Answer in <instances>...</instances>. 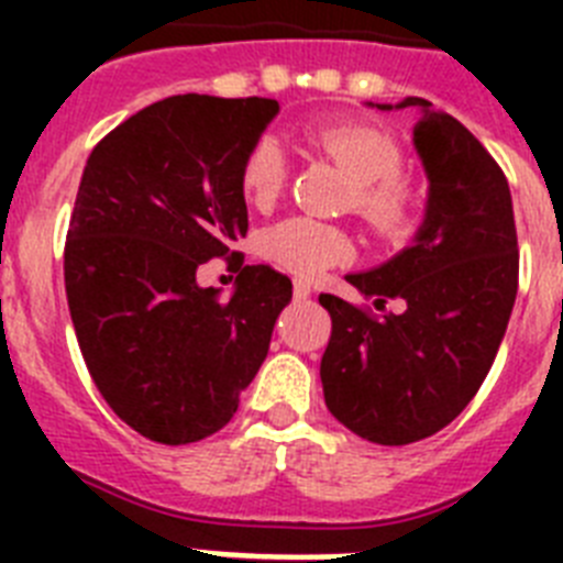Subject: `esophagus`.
Masks as SVG:
<instances>
[{"instance_id": "34e87169", "label": "esophagus", "mask_w": 563, "mask_h": 563, "mask_svg": "<svg viewBox=\"0 0 563 563\" xmlns=\"http://www.w3.org/2000/svg\"><path fill=\"white\" fill-rule=\"evenodd\" d=\"M310 292H312V287L307 278H296V282H292V296H296V301H305V298H310Z\"/></svg>"}]
</instances>
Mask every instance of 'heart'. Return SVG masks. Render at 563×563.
<instances>
[{
    "mask_svg": "<svg viewBox=\"0 0 563 563\" xmlns=\"http://www.w3.org/2000/svg\"><path fill=\"white\" fill-rule=\"evenodd\" d=\"M310 141L355 183L352 206L377 239L402 242L415 233L420 202L415 186L400 174L406 161L389 134L366 123H321L310 132ZM287 174L290 166L278 137L258 134L245 152L239 183L253 206L267 208L285 191ZM258 251L298 276H316L355 256L346 231L310 217H290L265 228Z\"/></svg>",
    "mask_w": 563,
    "mask_h": 563,
    "instance_id": "obj_1",
    "label": "heart"
}]
</instances>
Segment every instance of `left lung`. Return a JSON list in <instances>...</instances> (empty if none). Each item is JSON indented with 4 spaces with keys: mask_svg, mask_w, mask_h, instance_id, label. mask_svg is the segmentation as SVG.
Masks as SVG:
<instances>
[{
    "mask_svg": "<svg viewBox=\"0 0 563 563\" xmlns=\"http://www.w3.org/2000/svg\"><path fill=\"white\" fill-rule=\"evenodd\" d=\"M397 107L422 109L415 146L431 183L426 222L391 262L346 276L377 312L318 296L332 318L321 357L327 409L377 445L426 440L474 400L519 290L514 200L499 163L426 98ZM389 300L401 310L386 311Z\"/></svg>",
    "mask_w": 563,
    "mask_h": 563,
    "instance_id": "1",
    "label": "left lung"
}]
</instances>
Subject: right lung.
<instances>
[{"label": "right lung", "instance_id": "obj_1", "mask_svg": "<svg viewBox=\"0 0 563 563\" xmlns=\"http://www.w3.org/2000/svg\"><path fill=\"white\" fill-rule=\"evenodd\" d=\"M276 112L273 98H163L84 166L64 245L69 316L109 409L152 442L228 426L290 305L285 273L233 251L247 233L242 161ZM211 257L240 271L225 302L196 285Z\"/></svg>", "mask_w": 563, "mask_h": 563}]
</instances>
